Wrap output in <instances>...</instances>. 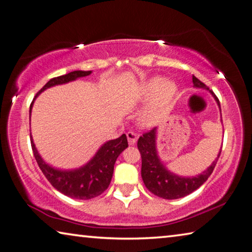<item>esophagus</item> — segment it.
<instances>
[{
	"mask_svg": "<svg viewBox=\"0 0 252 252\" xmlns=\"http://www.w3.org/2000/svg\"><path fill=\"white\" fill-rule=\"evenodd\" d=\"M126 138H127V141H129V145L132 146L135 142H137L138 133H135L134 131H129V132L126 133Z\"/></svg>",
	"mask_w": 252,
	"mask_h": 252,
	"instance_id": "1",
	"label": "esophagus"
}]
</instances>
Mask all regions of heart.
<instances>
[{
    "mask_svg": "<svg viewBox=\"0 0 252 252\" xmlns=\"http://www.w3.org/2000/svg\"><path fill=\"white\" fill-rule=\"evenodd\" d=\"M176 85L173 82L162 81L160 77H154L142 86V97L148 99L153 97L148 109L142 115V121L146 125H154L169 105L176 94Z\"/></svg>",
    "mask_w": 252,
    "mask_h": 252,
    "instance_id": "heart-1",
    "label": "heart"
}]
</instances>
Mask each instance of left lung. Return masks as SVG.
I'll use <instances>...</instances> for the list:
<instances>
[{
    "label": "left lung",
    "mask_w": 252,
    "mask_h": 252,
    "mask_svg": "<svg viewBox=\"0 0 252 252\" xmlns=\"http://www.w3.org/2000/svg\"><path fill=\"white\" fill-rule=\"evenodd\" d=\"M193 83L196 87L209 89L195 76H193ZM212 94L214 95V93ZM215 98L220 105L219 98L217 96ZM138 149L141 155V177L143 183L150 193L165 199L181 198L196 190L213 173L220 155H221V151H220L215 161L199 176L186 178L169 173L159 160L157 151H156V127L142 133L141 137L138 139Z\"/></svg>",
    "instance_id": "1"
}]
</instances>
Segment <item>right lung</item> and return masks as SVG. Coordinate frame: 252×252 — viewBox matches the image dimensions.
Instances as JSON below:
<instances>
[{
	"label": "right lung",
	"instance_id": "1",
	"mask_svg": "<svg viewBox=\"0 0 252 252\" xmlns=\"http://www.w3.org/2000/svg\"><path fill=\"white\" fill-rule=\"evenodd\" d=\"M91 73V70H75L66 75L51 78L38 92L37 95L48 89V87L75 81L76 78L84 77V76L90 75ZM33 101L31 102L30 105V113ZM30 140L35 160H37L39 168L41 169L42 174L45 175L48 182L63 195L77 199H91L104 193L111 183L115 160H117L119 155L127 147L126 135L122 134L121 137L115 139V140H111L104 143L101 147V149L97 151V154L95 155V157L87 165L82 167V168L63 171L54 169L50 166H48L39 156L32 141V138Z\"/></svg>",
	"mask_w": 252,
	"mask_h": 252
}]
</instances>
